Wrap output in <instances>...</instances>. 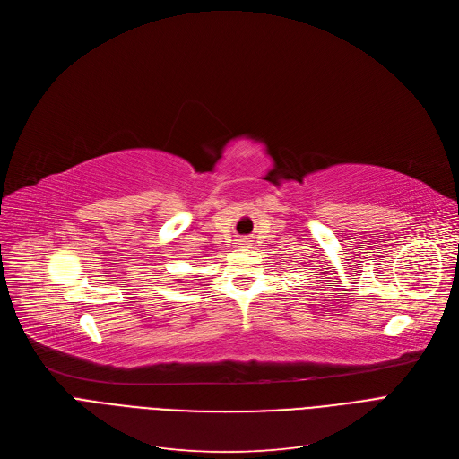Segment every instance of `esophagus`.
<instances>
[{"instance_id":"34e87169","label":"esophagus","mask_w":459,"mask_h":459,"mask_svg":"<svg viewBox=\"0 0 459 459\" xmlns=\"http://www.w3.org/2000/svg\"><path fill=\"white\" fill-rule=\"evenodd\" d=\"M245 243H247V238H238L237 245H245Z\"/></svg>"}]
</instances>
